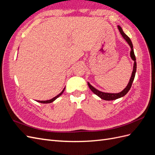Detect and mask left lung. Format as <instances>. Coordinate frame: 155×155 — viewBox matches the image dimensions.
<instances>
[{
  "label": "left lung",
  "mask_w": 155,
  "mask_h": 155,
  "mask_svg": "<svg viewBox=\"0 0 155 155\" xmlns=\"http://www.w3.org/2000/svg\"><path fill=\"white\" fill-rule=\"evenodd\" d=\"M118 30L120 32V34H121V35H122V37L124 38V39L127 42V43L130 46V47L131 48L130 53V58L134 61L132 75H131V77H130V79L128 85H127V87L124 89L122 91L119 92V93H107V92H101V91L97 90L96 88H95L94 87H92L91 85V84L88 82V85L89 88H90L91 90L96 95H97V96H99L100 98H101L102 100H107V101L114 100H116V99H118V98H120V97L124 96L126 94L129 92L131 86H132V84H133V82L134 81V77H135L136 71H137V62H136V57H135V55H134V53L133 46L132 42H131L129 37L124 32V31L122 30V28H121L120 26H118Z\"/></svg>",
  "instance_id": "left-lung-1"
}]
</instances>
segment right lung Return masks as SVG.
Instances as JSON below:
<instances>
[{
    "label": "right lung",
    "mask_w": 155,
    "mask_h": 155,
    "mask_svg": "<svg viewBox=\"0 0 155 155\" xmlns=\"http://www.w3.org/2000/svg\"><path fill=\"white\" fill-rule=\"evenodd\" d=\"M64 89H65V88H63V90L62 91V92H61L59 93L58 95H57L56 96H55L54 97H53L52 99L49 100H46V101H37V102H39V103H42V104H50V103H51V102H53L54 101H55L56 99H57L58 97H59L63 93V92H64Z\"/></svg>",
    "instance_id": "add662e5"
}]
</instances>
